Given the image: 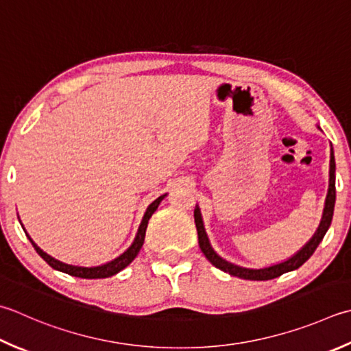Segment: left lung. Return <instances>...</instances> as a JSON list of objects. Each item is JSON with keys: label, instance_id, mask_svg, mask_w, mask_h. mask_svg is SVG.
<instances>
[{"label": "left lung", "instance_id": "1", "mask_svg": "<svg viewBox=\"0 0 351 351\" xmlns=\"http://www.w3.org/2000/svg\"><path fill=\"white\" fill-rule=\"evenodd\" d=\"M335 156H333V150H332V156H330V184H328V193H327V199H326V207H324V215H322V221L319 223V228L315 232V236L311 239L304 248H301V251H298L295 254L293 257H291L289 260H286L283 263L274 265L269 267H263V269H248V267H240L237 265H232L226 260L221 258L217 254L213 251V248L208 243L207 234H205L204 225H202V217H201V211L196 207L195 208V223H196V230H197V240H199V248L204 252V256L207 257L208 262L219 267V269L223 272H228L230 276H234L239 278H245V280H272L276 277L283 276V274L298 269L301 265H304L308 258H311L312 254L315 252V250L318 248V245L321 243V240L324 239L326 232L328 230V226L332 223L333 219V210H335V199H336V187H335Z\"/></svg>", "mask_w": 351, "mask_h": 351}]
</instances>
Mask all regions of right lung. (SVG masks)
Masks as SVG:
<instances>
[{
    "mask_svg": "<svg viewBox=\"0 0 351 351\" xmlns=\"http://www.w3.org/2000/svg\"><path fill=\"white\" fill-rule=\"evenodd\" d=\"M164 196H166V195H162V196H160L158 199H155V201L147 207L146 215H144L143 221H141V225H140V228H138V232H136V237L134 240V243L129 246V250L123 252L120 257H117L115 260H112V262H109L106 265H101V266L82 267V266H73V265L62 263V262H59V260L53 258L51 256H48L47 252H44L36 243L33 242V240L30 239L29 234H27V232H25V234H27V237L30 239L33 248L36 250V252L39 254V256L43 257L45 262L53 267V269L60 271V272H65V274H68V276H73V277H80V278H106V277H112V276H115L117 272H120L121 269H125V267L136 257V254L140 252L141 246L144 243V237H146V228H147L149 219L152 217V215L156 211L158 205H160V202L162 201Z\"/></svg>",
    "mask_w": 351,
    "mask_h": 351,
    "instance_id": "right-lung-1",
    "label": "right lung"
}]
</instances>
